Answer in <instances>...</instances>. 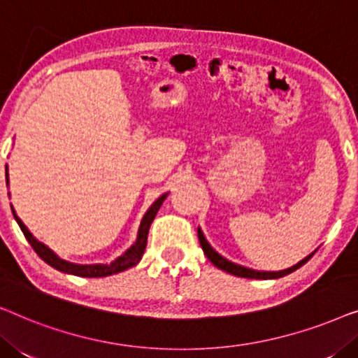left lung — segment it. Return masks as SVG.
<instances>
[{
  "label": "left lung",
  "instance_id": "1",
  "mask_svg": "<svg viewBox=\"0 0 358 358\" xmlns=\"http://www.w3.org/2000/svg\"><path fill=\"white\" fill-rule=\"evenodd\" d=\"M199 233V241H200V246H202L203 249V254L205 256L208 257V261L213 264V266H217L218 268H222V271L228 272V273H233V275L236 277H244V278H262V280H267V278H280L283 275H288V273H292L293 271H296V268H300L303 264H306L310 259L313 257V254H310V256L303 259V261H300L296 264V266H293L290 268H285V271H280V272H257V271H251V268H246L243 266H238V264H233L227 261V259L220 256L218 252H215L212 246L207 243V239L203 238V233L200 231V228L197 229Z\"/></svg>",
  "mask_w": 358,
  "mask_h": 358
}]
</instances>
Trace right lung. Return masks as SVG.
Listing matches in <instances>:
<instances>
[{"label":"right lung","mask_w":358,"mask_h":358,"mask_svg":"<svg viewBox=\"0 0 358 358\" xmlns=\"http://www.w3.org/2000/svg\"><path fill=\"white\" fill-rule=\"evenodd\" d=\"M166 197H168V194L161 195V197L148 208V212L145 213V217L140 223L138 234H136L135 243L131 244V248L124 254V256L117 257L115 261L110 264H96V266H80V264H71V262L63 261V259L58 257L57 254H53L50 249L45 246V244L37 241V239L32 236L31 231L26 228V224L19 220L16 212H14V208L13 207L11 208H13L14 218H16V222L19 224V228H21V231L24 233V236H26L29 244H31L34 251L37 252V256L41 257L43 262H47L48 266L57 268V271L65 272V273H73V275H78V277H107V275H112V273H119L122 271H127V268L134 267L140 262V259H141V256H143L145 248H146L148 229L151 227V223H153L156 213H158V210L161 205H163Z\"/></svg>","instance_id":"1"}]
</instances>
